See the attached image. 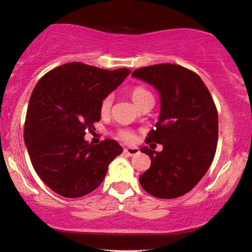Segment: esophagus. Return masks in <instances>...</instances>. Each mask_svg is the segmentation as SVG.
<instances>
[{
    "label": "esophagus",
    "instance_id": "1",
    "mask_svg": "<svg viewBox=\"0 0 252 252\" xmlns=\"http://www.w3.org/2000/svg\"><path fill=\"white\" fill-rule=\"evenodd\" d=\"M124 153L126 155H128V156H135V155L139 154V149L135 147H128V148H125L124 149Z\"/></svg>",
    "mask_w": 252,
    "mask_h": 252
}]
</instances>
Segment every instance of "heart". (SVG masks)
I'll use <instances>...</instances> for the list:
<instances>
[{
  "mask_svg": "<svg viewBox=\"0 0 252 252\" xmlns=\"http://www.w3.org/2000/svg\"><path fill=\"white\" fill-rule=\"evenodd\" d=\"M151 93L149 91H147L146 88L143 87H135L132 89L130 92V97H132L133 102L135 103L136 105H139L143 99H146L147 97H150ZM111 104H112V96L108 95L106 97L103 98V101L101 102V113L102 115H106L111 109ZM118 137L124 141H132L134 139V134L133 132H130L128 129H120L118 132Z\"/></svg>",
  "mask_w": 252,
  "mask_h": 252,
  "instance_id": "obj_1",
  "label": "heart"
}]
</instances>
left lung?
<instances>
[{
	"mask_svg": "<svg viewBox=\"0 0 252 252\" xmlns=\"http://www.w3.org/2000/svg\"><path fill=\"white\" fill-rule=\"evenodd\" d=\"M133 78L156 89L160 98L158 122L147 143H160V153L142 147L151 159L140 175L142 188L158 198H175L190 191L204 177L218 142V112L197 74L175 64L137 68Z\"/></svg>",
	"mask_w": 252,
	"mask_h": 252,
	"instance_id": "left-lung-1",
	"label": "left lung"
}]
</instances>
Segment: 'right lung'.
Masks as SVG:
<instances>
[{"instance_id":"1","label":"right lung","mask_w":252,"mask_h":252,"mask_svg":"<svg viewBox=\"0 0 252 252\" xmlns=\"http://www.w3.org/2000/svg\"><path fill=\"white\" fill-rule=\"evenodd\" d=\"M130 73L72 62L37 82L27 109L24 141L34 170L56 194L77 198L95 190L123 148L106 139L93 146L86 132L101 120V102Z\"/></svg>"}]
</instances>
